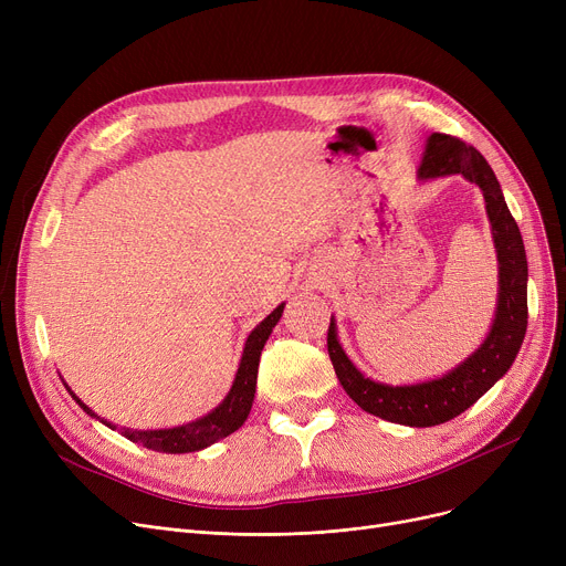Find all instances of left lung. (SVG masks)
<instances>
[{
  "label": "left lung",
  "instance_id": "1",
  "mask_svg": "<svg viewBox=\"0 0 566 566\" xmlns=\"http://www.w3.org/2000/svg\"><path fill=\"white\" fill-rule=\"evenodd\" d=\"M450 174H461L470 184L480 186L497 252L500 293L484 344L442 378L415 385H385L367 378L348 360L337 342L335 318H331L328 328V353L346 395L376 418L406 427H436L468 410L507 374L527 331V259L518 224L502 197L497 178L478 148L459 137L433 133L427 139L418 176L427 181Z\"/></svg>",
  "mask_w": 566,
  "mask_h": 566
}]
</instances>
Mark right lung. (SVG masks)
Here are the masks:
<instances>
[{"instance_id":"add662e5","label":"right lung","mask_w":566,"mask_h":566,"mask_svg":"<svg viewBox=\"0 0 566 566\" xmlns=\"http://www.w3.org/2000/svg\"><path fill=\"white\" fill-rule=\"evenodd\" d=\"M284 312V303L277 305L271 314H268L256 328L250 333L245 348H243V358L241 365H238L235 378L229 395L224 397V401L211 410L203 418L184 424V427H174V429H158V431H130L124 429L122 433L133 440V442H142L144 448L148 450H158V452H167V454H186V452H199L208 444L218 442L220 438H227L229 433H233L235 429H241L243 422L248 420L252 401H254V392H256V371H259V358H261V350L263 344L271 337L273 328L277 325L280 316ZM66 385V382H64ZM69 388V385H66ZM71 392V388H69ZM73 395V392H71ZM73 399L80 403V408L92 415V418L101 420L98 415L88 408L86 403H82L75 395ZM103 424H107L109 429H116L114 424L101 420Z\"/></svg>"}]
</instances>
